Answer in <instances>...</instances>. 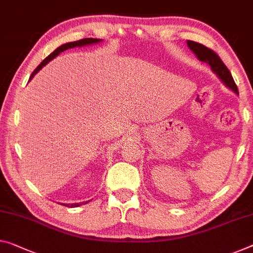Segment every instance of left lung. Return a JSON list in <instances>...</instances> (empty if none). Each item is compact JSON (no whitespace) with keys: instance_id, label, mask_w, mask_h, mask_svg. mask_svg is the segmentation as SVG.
I'll list each match as a JSON object with an SVG mask.
<instances>
[{"instance_id":"obj_1","label":"left lung","mask_w":253,"mask_h":253,"mask_svg":"<svg viewBox=\"0 0 253 253\" xmlns=\"http://www.w3.org/2000/svg\"><path fill=\"white\" fill-rule=\"evenodd\" d=\"M188 46L201 62H206V63L211 65L212 72L216 73L217 77L225 84V86H227L235 94L239 95L238 86L234 83V79H233L230 70L227 69L226 65L220 60V57L212 49L192 41H188Z\"/></svg>"}]
</instances>
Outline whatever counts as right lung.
Returning <instances> with one entry per match:
<instances>
[{"label":"right lung","mask_w":253,"mask_h":253,"mask_svg":"<svg viewBox=\"0 0 253 253\" xmlns=\"http://www.w3.org/2000/svg\"><path fill=\"white\" fill-rule=\"evenodd\" d=\"M102 42V40H97V38H84V40H80V41H77V42H67V44H63V45H61L60 47H57L55 50H54L53 53H50L49 55L46 57V59L42 62V63L38 65V67L35 69V71L32 73V76H30V78H29V81L33 79V77L36 75V73L40 71V70L42 68V67H45L46 64L48 63V62L50 61V60H53L54 57H56L57 55H59L60 53H62V52H64L65 49H69V48H73V47H81V46H86V45H91V44H97V42ZM84 204H87V201ZM84 203L83 204H68V205H64V206H67V207H79L80 205H84Z\"/></svg>","instance_id":"obj_1"}]
</instances>
